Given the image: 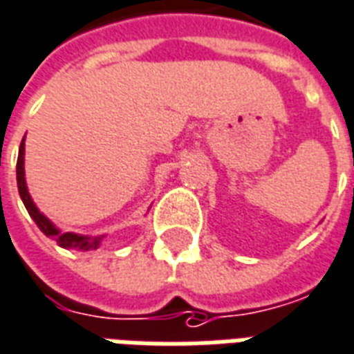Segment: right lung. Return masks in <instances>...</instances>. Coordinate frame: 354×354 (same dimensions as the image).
Wrapping results in <instances>:
<instances>
[{
    "instance_id": "add662e5",
    "label": "right lung",
    "mask_w": 354,
    "mask_h": 354,
    "mask_svg": "<svg viewBox=\"0 0 354 354\" xmlns=\"http://www.w3.org/2000/svg\"><path fill=\"white\" fill-rule=\"evenodd\" d=\"M17 185H19V194H21L22 202L28 209L30 217L36 221V225L39 227V230L44 232L45 236L57 240V244L62 245V248H74L77 252H91V250H97L99 244H101V236L95 238H85L77 236L74 232H59V230L53 227V223L39 213V209L36 207V204L32 202V198L28 194V189H26V181H24V139L21 142V149H19V160H17Z\"/></svg>"
}]
</instances>
